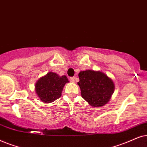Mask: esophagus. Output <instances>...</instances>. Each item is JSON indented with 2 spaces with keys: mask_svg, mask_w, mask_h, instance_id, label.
<instances>
[{
  "mask_svg": "<svg viewBox=\"0 0 147 147\" xmlns=\"http://www.w3.org/2000/svg\"><path fill=\"white\" fill-rule=\"evenodd\" d=\"M77 79V78H76L75 77H70V79H69V80H70V81L71 82V83H74V82H75V79Z\"/></svg>",
  "mask_w": 147,
  "mask_h": 147,
  "instance_id": "34e87169",
  "label": "esophagus"
}]
</instances>
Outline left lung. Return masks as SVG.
Here are the masks:
<instances>
[{
    "instance_id": "1",
    "label": "left lung",
    "mask_w": 147,
    "mask_h": 147,
    "mask_svg": "<svg viewBox=\"0 0 147 147\" xmlns=\"http://www.w3.org/2000/svg\"><path fill=\"white\" fill-rule=\"evenodd\" d=\"M81 96L90 105L99 107L109 102L114 91V83L101 71L87 70L79 74Z\"/></svg>"
}]
</instances>
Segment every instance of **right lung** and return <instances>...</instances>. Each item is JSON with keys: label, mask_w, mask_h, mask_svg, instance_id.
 <instances>
[{"label": "right lung", "mask_w": 147, "mask_h": 147, "mask_svg": "<svg viewBox=\"0 0 147 147\" xmlns=\"http://www.w3.org/2000/svg\"><path fill=\"white\" fill-rule=\"evenodd\" d=\"M68 82L65 75L60 77L55 72H48L36 82V92L42 102L50 103L60 98L64 85Z\"/></svg>", "instance_id": "add662e5"}]
</instances>
